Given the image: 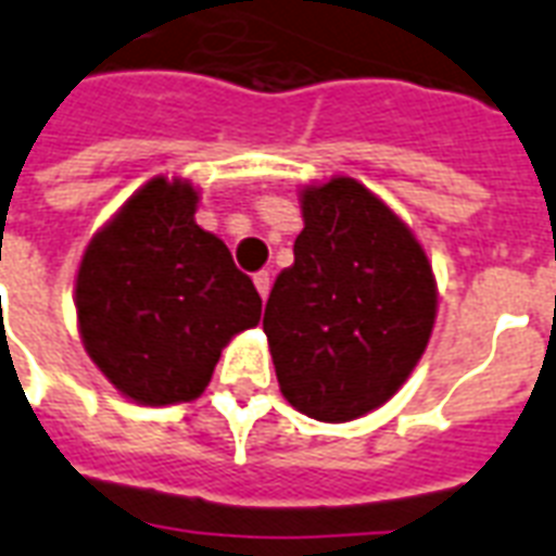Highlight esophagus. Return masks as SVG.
I'll return each instance as SVG.
<instances>
[{
    "mask_svg": "<svg viewBox=\"0 0 556 556\" xmlns=\"http://www.w3.org/2000/svg\"><path fill=\"white\" fill-rule=\"evenodd\" d=\"M269 287H273V278H269V273H257L255 275V290L264 301H266V295H269Z\"/></svg>",
    "mask_w": 556,
    "mask_h": 556,
    "instance_id": "34e87169",
    "label": "esophagus"
}]
</instances>
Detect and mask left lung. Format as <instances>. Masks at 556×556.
<instances>
[{
  "label": "left lung",
  "mask_w": 556,
  "mask_h": 556,
  "mask_svg": "<svg viewBox=\"0 0 556 556\" xmlns=\"http://www.w3.org/2000/svg\"><path fill=\"white\" fill-rule=\"evenodd\" d=\"M304 229L266 301L264 333L283 400L348 424L389 403L420 363L438 281L424 243L351 176L301 185Z\"/></svg>",
  "instance_id": "1"
}]
</instances>
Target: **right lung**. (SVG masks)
<instances>
[{
  "label": "right lung",
  "mask_w": 556,
  "mask_h": 556,
  "mask_svg": "<svg viewBox=\"0 0 556 556\" xmlns=\"http://www.w3.org/2000/svg\"><path fill=\"white\" fill-rule=\"evenodd\" d=\"M200 188L153 176L86 243L77 333L94 368L139 406L191 403L223 348L261 321L229 247L197 226Z\"/></svg>",
  "instance_id": "add662e5"
}]
</instances>
